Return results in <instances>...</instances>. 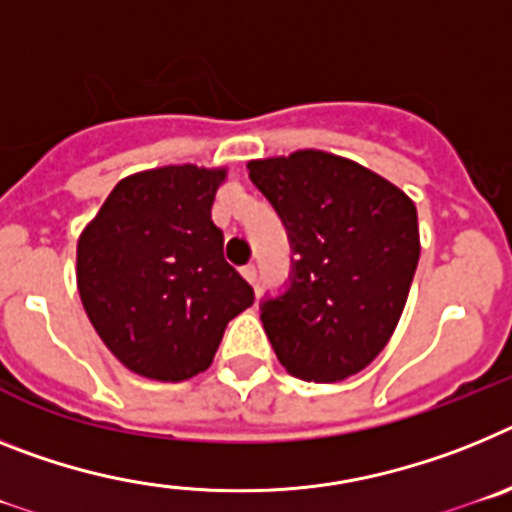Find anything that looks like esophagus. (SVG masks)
I'll return each instance as SVG.
<instances>
[{"label":"esophagus","instance_id":"1","mask_svg":"<svg viewBox=\"0 0 512 512\" xmlns=\"http://www.w3.org/2000/svg\"><path fill=\"white\" fill-rule=\"evenodd\" d=\"M242 275H244V278H247V281L252 283V286H257V268H255V265H244Z\"/></svg>","mask_w":512,"mask_h":512}]
</instances>
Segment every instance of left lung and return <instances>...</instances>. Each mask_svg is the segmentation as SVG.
I'll return each instance as SVG.
<instances>
[{
	"label": "left lung",
	"instance_id": "8db88e82",
	"mask_svg": "<svg viewBox=\"0 0 512 512\" xmlns=\"http://www.w3.org/2000/svg\"><path fill=\"white\" fill-rule=\"evenodd\" d=\"M275 208L291 273L260 301L281 366L330 384L363 371L402 317L420 260L417 211L384 177L324 151L250 162Z\"/></svg>",
	"mask_w": 512,
	"mask_h": 512
}]
</instances>
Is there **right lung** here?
<instances>
[{
  "label": "right lung",
  "mask_w": 512,
  "mask_h": 512,
  "mask_svg": "<svg viewBox=\"0 0 512 512\" xmlns=\"http://www.w3.org/2000/svg\"><path fill=\"white\" fill-rule=\"evenodd\" d=\"M224 170L162 167L121 180L79 237L84 311L110 353L157 381L211 366L255 291L224 260L211 206Z\"/></svg>",
  "instance_id": "1"
}]
</instances>
